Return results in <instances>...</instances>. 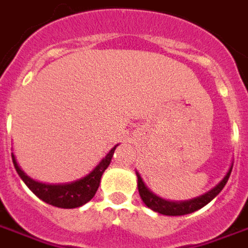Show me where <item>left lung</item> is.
I'll list each match as a JSON object with an SVG mask.
<instances>
[{
    "label": "left lung",
    "mask_w": 248,
    "mask_h": 248,
    "mask_svg": "<svg viewBox=\"0 0 248 248\" xmlns=\"http://www.w3.org/2000/svg\"><path fill=\"white\" fill-rule=\"evenodd\" d=\"M232 169H233V164L230 165V168L226 171V174L224 175V178L221 179L220 182L217 183L216 186L212 187L209 191H207L205 194L200 196H196V198H192L190 200H166L162 199L160 196H157L155 192H152L149 190L147 185L144 183L143 178L140 177V174L137 173L138 177V190H139V195H140L143 203L152 209L155 212L161 213V215H165V216H183V215H188V213H192L203 208L204 205H207L211 200H213L218 194L221 192V190L224 188V186L228 182V179L230 177V173H232Z\"/></svg>",
    "instance_id": "left-lung-1"
}]
</instances>
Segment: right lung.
Instances as JSON below:
<instances>
[{
    "label": "right lung",
    "mask_w": 248,
    "mask_h": 248,
    "mask_svg": "<svg viewBox=\"0 0 248 248\" xmlns=\"http://www.w3.org/2000/svg\"><path fill=\"white\" fill-rule=\"evenodd\" d=\"M118 145V144H117ZM117 145L108 152V155L101 160V161L94 166L93 170L84 175L83 178L73 181L69 183H58V185H50V183H43L39 181L32 179L24 173L22 168L19 166L14 154H11L13 162H14L15 170L22 178L26 186L35 194L39 199H41L45 203L54 205L58 208H78L88 203L94 196L97 188L100 186V181L103 177L104 171L107 170L113 157V154L116 151Z\"/></svg>",
    "instance_id": "1"
}]
</instances>
